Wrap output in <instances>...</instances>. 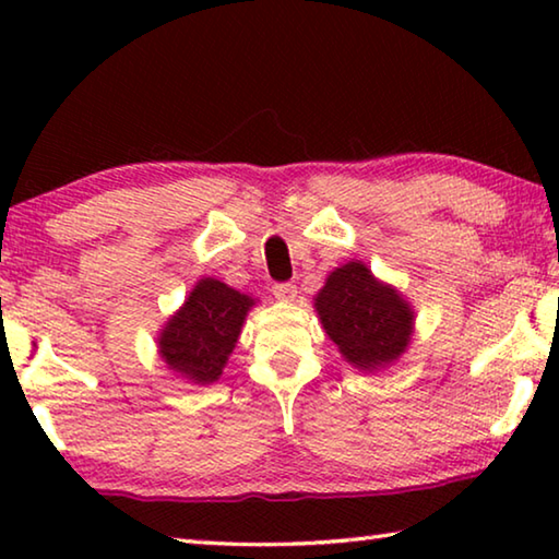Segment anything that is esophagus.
<instances>
[{
  "label": "esophagus",
  "mask_w": 559,
  "mask_h": 559,
  "mask_svg": "<svg viewBox=\"0 0 559 559\" xmlns=\"http://www.w3.org/2000/svg\"><path fill=\"white\" fill-rule=\"evenodd\" d=\"M296 283H290V281H283V283H276V286H273V296L276 298H281V300H293L296 298Z\"/></svg>",
  "instance_id": "1"
}]
</instances>
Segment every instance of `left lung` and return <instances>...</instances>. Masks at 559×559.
Segmentation results:
<instances>
[{
    "label": "left lung",
    "mask_w": 559,
    "mask_h": 559,
    "mask_svg": "<svg viewBox=\"0 0 559 559\" xmlns=\"http://www.w3.org/2000/svg\"><path fill=\"white\" fill-rule=\"evenodd\" d=\"M316 308L330 340L359 370H377L409 345L412 308L394 288L377 283L365 263L349 261L330 273Z\"/></svg>",
    "instance_id": "obj_1"
}]
</instances>
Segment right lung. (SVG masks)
Returning <instances> with one entry per match:
<instances>
[{
	"instance_id": "right-lung-1",
	"label": "right lung",
	"mask_w": 559,
	"mask_h": 559,
	"mask_svg": "<svg viewBox=\"0 0 559 559\" xmlns=\"http://www.w3.org/2000/svg\"><path fill=\"white\" fill-rule=\"evenodd\" d=\"M251 306L249 296L224 286L222 281L204 278L197 283L185 308L159 335V353L169 370L197 384L219 380Z\"/></svg>"
}]
</instances>
